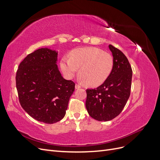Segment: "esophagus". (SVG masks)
Instances as JSON below:
<instances>
[{
  "mask_svg": "<svg viewBox=\"0 0 160 160\" xmlns=\"http://www.w3.org/2000/svg\"><path fill=\"white\" fill-rule=\"evenodd\" d=\"M81 88V86L79 84H78V83H76L75 84V88L76 89H79Z\"/></svg>",
  "mask_w": 160,
  "mask_h": 160,
  "instance_id": "obj_1",
  "label": "esophagus"
}]
</instances>
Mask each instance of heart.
Segmentation results:
<instances>
[{
  "label": "heart",
  "mask_w": 160,
  "mask_h": 160,
  "mask_svg": "<svg viewBox=\"0 0 160 160\" xmlns=\"http://www.w3.org/2000/svg\"><path fill=\"white\" fill-rule=\"evenodd\" d=\"M61 68L67 78L72 79L78 71L81 81L90 87L103 83L113 68V58L111 54L95 47L77 49L65 56Z\"/></svg>",
  "instance_id": "1"
}]
</instances>
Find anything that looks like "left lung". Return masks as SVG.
Listing matches in <instances>:
<instances>
[{
    "label": "left lung",
    "instance_id": "obj_1",
    "mask_svg": "<svg viewBox=\"0 0 160 160\" xmlns=\"http://www.w3.org/2000/svg\"><path fill=\"white\" fill-rule=\"evenodd\" d=\"M109 48L113 57V68L104 83L87 89L85 106L92 118L100 122L114 119L123 109L129 98L132 69L128 58L113 45Z\"/></svg>",
    "mask_w": 160,
    "mask_h": 160
}]
</instances>
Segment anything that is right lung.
Listing matches in <instances>:
<instances>
[{
	"mask_svg": "<svg viewBox=\"0 0 160 160\" xmlns=\"http://www.w3.org/2000/svg\"><path fill=\"white\" fill-rule=\"evenodd\" d=\"M57 61V52L42 48L22 60L16 74L21 107L32 118L48 124L64 118L75 86L61 76Z\"/></svg>",
	"mask_w": 160,
	"mask_h": 160,
	"instance_id": "1",
	"label": "right lung"
}]
</instances>
